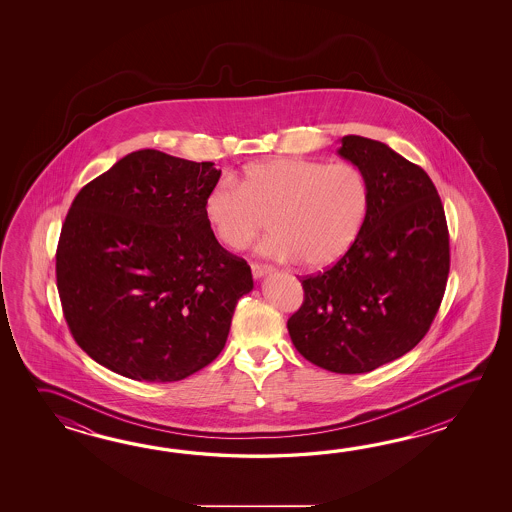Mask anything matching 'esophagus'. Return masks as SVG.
Returning <instances> with one entry per match:
<instances>
[{"instance_id":"1","label":"esophagus","mask_w":512,"mask_h":512,"mask_svg":"<svg viewBox=\"0 0 512 512\" xmlns=\"http://www.w3.org/2000/svg\"><path fill=\"white\" fill-rule=\"evenodd\" d=\"M252 276L256 278V280H260L263 276H267V274H271L274 269H272L271 265H263V263H252Z\"/></svg>"}]
</instances>
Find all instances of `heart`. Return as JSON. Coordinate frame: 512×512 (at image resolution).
<instances>
[{
  "label": "heart",
  "mask_w": 512,
  "mask_h": 512,
  "mask_svg": "<svg viewBox=\"0 0 512 512\" xmlns=\"http://www.w3.org/2000/svg\"><path fill=\"white\" fill-rule=\"evenodd\" d=\"M368 208V179L355 164L296 157L251 164L238 185L221 181L205 201L208 225L225 247H247L269 219L272 232L258 252L300 260L305 269L340 260L359 238Z\"/></svg>",
  "instance_id": "b5f03b06"
}]
</instances>
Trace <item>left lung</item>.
Returning a JSON list of instances; mask_svg holds the SVG:
<instances>
[{
	"mask_svg": "<svg viewBox=\"0 0 512 512\" xmlns=\"http://www.w3.org/2000/svg\"><path fill=\"white\" fill-rule=\"evenodd\" d=\"M362 170L370 208L359 238L327 271L305 276L287 320L294 348L335 373H368L414 349L434 322L450 271L445 208L432 179L388 144L340 139Z\"/></svg>",
	"mask_w": 512,
	"mask_h": 512,
	"instance_id": "1",
	"label": "left lung"
}]
</instances>
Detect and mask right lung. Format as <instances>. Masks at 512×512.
Masks as SVG:
<instances>
[{"label":"right lung","instance_id":"1","mask_svg":"<svg viewBox=\"0 0 512 512\" xmlns=\"http://www.w3.org/2000/svg\"><path fill=\"white\" fill-rule=\"evenodd\" d=\"M214 163L159 150L122 157L78 192L56 285L78 346L133 381L174 382L208 366L229 337L251 267L219 245L205 201Z\"/></svg>","mask_w":512,"mask_h":512}]
</instances>
